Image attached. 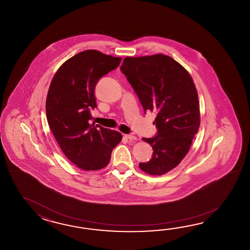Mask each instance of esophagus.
Wrapping results in <instances>:
<instances>
[{
	"mask_svg": "<svg viewBox=\"0 0 250 250\" xmlns=\"http://www.w3.org/2000/svg\"><path fill=\"white\" fill-rule=\"evenodd\" d=\"M125 137L129 139L130 141H136L137 140V137L136 136H133V135H125Z\"/></svg>",
	"mask_w": 250,
	"mask_h": 250,
	"instance_id": "obj_1",
	"label": "esophagus"
}]
</instances>
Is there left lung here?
Segmentation results:
<instances>
[{
    "label": "left lung",
    "mask_w": 250,
    "mask_h": 250,
    "mask_svg": "<svg viewBox=\"0 0 250 250\" xmlns=\"http://www.w3.org/2000/svg\"><path fill=\"white\" fill-rule=\"evenodd\" d=\"M146 112L157 113L156 137L143 138L154 150L139 168L161 176L180 165L200 125L197 88L182 65L165 54L126 57L121 67Z\"/></svg>",
    "instance_id": "left-lung-1"
}]
</instances>
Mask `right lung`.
Here are the masks:
<instances>
[{
  "label": "right lung",
  "instance_id": "right-lung-1",
  "mask_svg": "<svg viewBox=\"0 0 250 250\" xmlns=\"http://www.w3.org/2000/svg\"><path fill=\"white\" fill-rule=\"evenodd\" d=\"M122 61L96 50H85L64 62L51 81L46 97L48 124L65 156L85 170L108 165L112 149L122 141L116 130L91 123L96 108L95 87Z\"/></svg>",
  "mask_w": 250,
  "mask_h": 250
}]
</instances>
